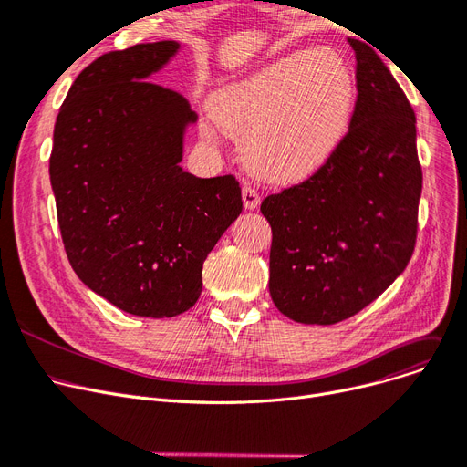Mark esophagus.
Here are the masks:
<instances>
[{"label":"esophagus","mask_w":467,"mask_h":467,"mask_svg":"<svg viewBox=\"0 0 467 467\" xmlns=\"http://www.w3.org/2000/svg\"><path fill=\"white\" fill-rule=\"evenodd\" d=\"M242 200H244V208L246 210H255L259 206L261 196H259V192L254 187L246 185L244 189H242Z\"/></svg>","instance_id":"esophagus-1"}]
</instances>
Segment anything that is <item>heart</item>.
Here are the masks:
<instances>
[{
  "instance_id": "obj_1",
  "label": "heart",
  "mask_w": 467,
  "mask_h": 467,
  "mask_svg": "<svg viewBox=\"0 0 467 467\" xmlns=\"http://www.w3.org/2000/svg\"><path fill=\"white\" fill-rule=\"evenodd\" d=\"M355 95V74L339 53L297 49L219 89L210 110L223 131L242 139L252 170L273 181H299L337 150Z\"/></svg>"
}]
</instances>
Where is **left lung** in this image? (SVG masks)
<instances>
[{
    "label": "left lung",
    "mask_w": 467,
    "mask_h": 467,
    "mask_svg": "<svg viewBox=\"0 0 467 467\" xmlns=\"http://www.w3.org/2000/svg\"><path fill=\"white\" fill-rule=\"evenodd\" d=\"M349 131L317 173L261 202L273 231L269 292L301 324H336L391 286L412 257L421 166L416 114L360 39Z\"/></svg>",
    "instance_id": "obj_1"
}]
</instances>
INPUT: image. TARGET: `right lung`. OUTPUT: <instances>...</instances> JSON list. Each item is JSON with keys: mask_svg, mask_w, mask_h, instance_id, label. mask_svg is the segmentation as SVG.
<instances>
[{"mask_svg": "<svg viewBox=\"0 0 467 467\" xmlns=\"http://www.w3.org/2000/svg\"><path fill=\"white\" fill-rule=\"evenodd\" d=\"M177 42L110 51L82 70L55 121L49 177L78 278L118 309L150 318L189 311L202 267L242 212L234 175L183 171V95L149 82Z\"/></svg>", "mask_w": 467, "mask_h": 467, "instance_id": "1", "label": "right lung"}]
</instances>
